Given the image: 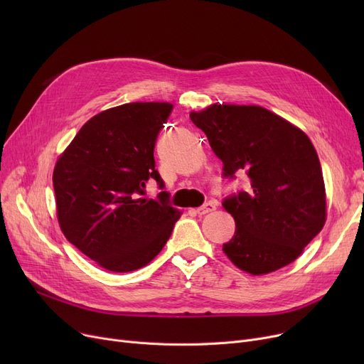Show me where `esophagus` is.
I'll return each instance as SVG.
<instances>
[{"mask_svg": "<svg viewBox=\"0 0 364 364\" xmlns=\"http://www.w3.org/2000/svg\"><path fill=\"white\" fill-rule=\"evenodd\" d=\"M214 209H215V203H214V202H208V203H205L203 206L196 208L195 213H196L198 215H205V214H208V213H213Z\"/></svg>", "mask_w": 364, "mask_h": 364, "instance_id": "34e87169", "label": "esophagus"}]
</instances>
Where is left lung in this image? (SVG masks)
<instances>
[{"mask_svg":"<svg viewBox=\"0 0 364 364\" xmlns=\"http://www.w3.org/2000/svg\"><path fill=\"white\" fill-rule=\"evenodd\" d=\"M190 119L223 161L225 177L246 172L247 192L224 200L236 223L223 251L252 276L295 261L326 223V190L317 151L301 128L255 105L214 103Z\"/></svg>","mask_w":364,"mask_h":364,"instance_id":"8db88e82","label":"left lung"}]
</instances>
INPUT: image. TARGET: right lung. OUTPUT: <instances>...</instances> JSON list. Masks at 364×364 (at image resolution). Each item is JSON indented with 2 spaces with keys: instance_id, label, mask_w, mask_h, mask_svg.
Here are the masks:
<instances>
[{
  "instance_id": "1",
  "label": "right lung",
  "mask_w": 364,
  "mask_h": 364,
  "mask_svg": "<svg viewBox=\"0 0 364 364\" xmlns=\"http://www.w3.org/2000/svg\"><path fill=\"white\" fill-rule=\"evenodd\" d=\"M172 110L166 102H136L88 119L53 171L57 221L65 237L102 269L139 270L169 239L178 209L144 198L147 180L164 187L155 169L159 129Z\"/></svg>"
}]
</instances>
